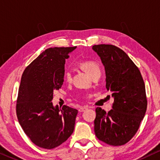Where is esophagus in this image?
<instances>
[{
    "label": "esophagus",
    "instance_id": "34e87169",
    "mask_svg": "<svg viewBox=\"0 0 160 160\" xmlns=\"http://www.w3.org/2000/svg\"><path fill=\"white\" fill-rule=\"evenodd\" d=\"M87 109H88L87 107H81V108L78 109V111H79V112H83V111H86Z\"/></svg>",
    "mask_w": 160,
    "mask_h": 160
}]
</instances>
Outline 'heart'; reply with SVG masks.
I'll list each match as a JSON object with an SVG mask.
<instances>
[{
    "label": "heart",
    "mask_w": 160,
    "mask_h": 160,
    "mask_svg": "<svg viewBox=\"0 0 160 160\" xmlns=\"http://www.w3.org/2000/svg\"><path fill=\"white\" fill-rule=\"evenodd\" d=\"M80 67L88 74L92 78L95 74L100 73V68L97 62L94 61H84L80 63ZM65 80L67 82H71L72 81V73L70 71H66L64 73Z\"/></svg>",
    "instance_id": "1"
}]
</instances>
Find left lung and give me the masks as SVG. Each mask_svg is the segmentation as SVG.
I'll list each match as a JSON object with an SVG mask.
<instances>
[{
    "mask_svg": "<svg viewBox=\"0 0 160 160\" xmlns=\"http://www.w3.org/2000/svg\"><path fill=\"white\" fill-rule=\"evenodd\" d=\"M92 49L101 59L106 89L114 98L108 113L99 107L96 108L95 135L108 145H124L137 132L147 108L143 77L138 68L119 47L100 44L94 45Z\"/></svg>",
    "mask_w": 160,
    "mask_h": 160,
    "instance_id": "1",
    "label": "left lung"
}]
</instances>
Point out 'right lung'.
I'll return each mask as SVG.
<instances>
[{"label": "right lung", "instance_id": "1", "mask_svg": "<svg viewBox=\"0 0 160 160\" xmlns=\"http://www.w3.org/2000/svg\"><path fill=\"white\" fill-rule=\"evenodd\" d=\"M73 47L49 48L24 71L19 85L16 111L19 123L36 146L52 149L61 145L73 132L78 111L62 109L51 102L54 91L64 82L65 60Z\"/></svg>", "mask_w": 160, "mask_h": 160}]
</instances>
